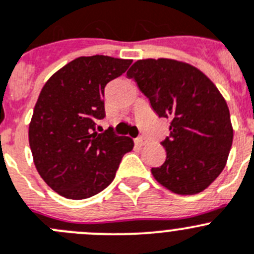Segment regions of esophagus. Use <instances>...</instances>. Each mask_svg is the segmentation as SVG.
<instances>
[{
    "instance_id": "34e87169",
    "label": "esophagus",
    "mask_w": 254,
    "mask_h": 254,
    "mask_svg": "<svg viewBox=\"0 0 254 254\" xmlns=\"http://www.w3.org/2000/svg\"><path fill=\"white\" fill-rule=\"evenodd\" d=\"M134 143H136L137 146H143L146 143V139L145 137H137V138H134Z\"/></svg>"
}]
</instances>
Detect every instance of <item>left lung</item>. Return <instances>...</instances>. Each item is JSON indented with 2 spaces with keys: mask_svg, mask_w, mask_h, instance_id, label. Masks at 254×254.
<instances>
[{
  "mask_svg": "<svg viewBox=\"0 0 254 254\" xmlns=\"http://www.w3.org/2000/svg\"><path fill=\"white\" fill-rule=\"evenodd\" d=\"M127 76L159 117L171 120L161 142L166 160L151 169L153 178L175 194L203 191L223 171L233 142L223 95L199 69L171 59L137 60Z\"/></svg>",
  "mask_w": 254,
  "mask_h": 254,
  "instance_id": "left-lung-1",
  "label": "left lung"
}]
</instances>
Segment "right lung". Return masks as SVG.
Segmentation results:
<instances>
[{"instance_id":"right-lung-1","label":"right lung","mask_w":254,"mask_h":254,"mask_svg":"<svg viewBox=\"0 0 254 254\" xmlns=\"http://www.w3.org/2000/svg\"><path fill=\"white\" fill-rule=\"evenodd\" d=\"M132 60L80 57L45 83L29 127L37 173L51 189L73 200L87 199L113 181L133 139L95 122L106 117L104 88L122 75Z\"/></svg>"}]
</instances>
